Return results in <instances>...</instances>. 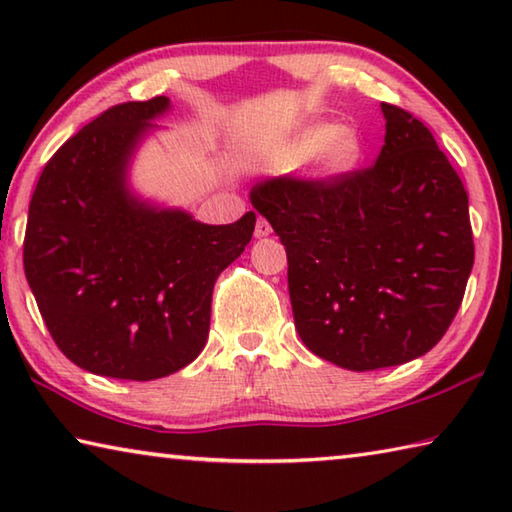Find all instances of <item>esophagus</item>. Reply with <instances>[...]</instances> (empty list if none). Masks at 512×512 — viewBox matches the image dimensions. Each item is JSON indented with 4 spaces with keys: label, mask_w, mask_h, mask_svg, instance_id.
Here are the masks:
<instances>
[{
    "label": "esophagus",
    "mask_w": 512,
    "mask_h": 512,
    "mask_svg": "<svg viewBox=\"0 0 512 512\" xmlns=\"http://www.w3.org/2000/svg\"><path fill=\"white\" fill-rule=\"evenodd\" d=\"M273 232V228H271V223H268L264 216H259L257 219V223H255V237L257 239H262V237H268Z\"/></svg>",
    "instance_id": "obj_1"
}]
</instances>
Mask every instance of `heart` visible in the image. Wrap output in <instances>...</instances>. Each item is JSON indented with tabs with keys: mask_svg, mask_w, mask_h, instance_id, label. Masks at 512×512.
<instances>
[{
	"mask_svg": "<svg viewBox=\"0 0 512 512\" xmlns=\"http://www.w3.org/2000/svg\"><path fill=\"white\" fill-rule=\"evenodd\" d=\"M320 153V169L327 176H343L363 158V142L359 133L348 126L314 124L302 131L296 140L282 144L271 155L275 169H293Z\"/></svg>",
	"mask_w": 512,
	"mask_h": 512,
	"instance_id": "heart-1",
	"label": "heart"
}]
</instances>
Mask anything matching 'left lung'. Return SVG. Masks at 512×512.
I'll return each instance as SVG.
<instances>
[{"mask_svg": "<svg viewBox=\"0 0 512 512\" xmlns=\"http://www.w3.org/2000/svg\"><path fill=\"white\" fill-rule=\"evenodd\" d=\"M381 110L375 164L268 178L250 192L287 248L300 339L357 372L429 352L452 325L474 264L461 176L420 119L393 103Z\"/></svg>", "mask_w": 512, "mask_h": 512, "instance_id": "1", "label": "left lung"}]
</instances>
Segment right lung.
<instances>
[{
	"label": "right lung",
	"mask_w": 512,
	"mask_h": 512,
	"mask_svg": "<svg viewBox=\"0 0 512 512\" xmlns=\"http://www.w3.org/2000/svg\"><path fill=\"white\" fill-rule=\"evenodd\" d=\"M167 97L101 112L51 155L33 192L24 273L58 350L112 379L185 368L210 332L216 277L244 253L255 212L205 225L128 196L126 162Z\"/></svg>",
	"instance_id": "obj_1"
}]
</instances>
